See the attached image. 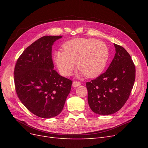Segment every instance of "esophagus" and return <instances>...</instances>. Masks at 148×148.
Instances as JSON below:
<instances>
[{
	"mask_svg": "<svg viewBox=\"0 0 148 148\" xmlns=\"http://www.w3.org/2000/svg\"><path fill=\"white\" fill-rule=\"evenodd\" d=\"M82 84V83H80V82H77V81H75V82H73V86H74V87H77V86H80V85Z\"/></svg>",
	"mask_w": 148,
	"mask_h": 148,
	"instance_id": "34e87169",
	"label": "esophagus"
}]
</instances>
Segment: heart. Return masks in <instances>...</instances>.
I'll list each match as a JSON object with an SVG mask.
<instances>
[{
  "instance_id": "heart-1",
  "label": "heart",
  "mask_w": 148,
  "mask_h": 148,
  "mask_svg": "<svg viewBox=\"0 0 148 148\" xmlns=\"http://www.w3.org/2000/svg\"><path fill=\"white\" fill-rule=\"evenodd\" d=\"M64 51H56L53 59L60 73L69 77L77 63L82 73L89 78L100 75L109 60V49L101 41L92 38H75L63 44Z\"/></svg>"
}]
</instances>
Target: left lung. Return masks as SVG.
I'll use <instances>...</instances> for the list:
<instances>
[{
	"mask_svg": "<svg viewBox=\"0 0 148 148\" xmlns=\"http://www.w3.org/2000/svg\"><path fill=\"white\" fill-rule=\"evenodd\" d=\"M115 54L109 68L87 82L88 101L94 112L107 115L117 112L129 98L135 80V65L125 49L114 44Z\"/></svg>",
	"mask_w": 148,
	"mask_h": 148,
	"instance_id": "8db88e82",
	"label": "left lung"
}]
</instances>
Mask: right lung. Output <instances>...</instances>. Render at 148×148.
I'll return each instance as SVG.
<instances>
[{"label": "right lung", "instance_id": "1", "mask_svg": "<svg viewBox=\"0 0 148 148\" xmlns=\"http://www.w3.org/2000/svg\"><path fill=\"white\" fill-rule=\"evenodd\" d=\"M62 36H45L31 44L18 59L14 69L16 95L28 110L49 119L59 115L72 81L53 70L52 46Z\"/></svg>", "mask_w": 148, "mask_h": 148}]
</instances>
